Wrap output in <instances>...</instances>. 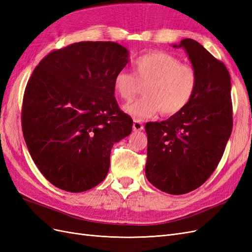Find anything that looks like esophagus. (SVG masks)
<instances>
[{"label": "esophagus", "mask_w": 252, "mask_h": 252, "mask_svg": "<svg viewBox=\"0 0 252 252\" xmlns=\"http://www.w3.org/2000/svg\"><path fill=\"white\" fill-rule=\"evenodd\" d=\"M143 128H144V125L140 120H134L133 121V130L139 131V130H142Z\"/></svg>", "instance_id": "esophagus-1"}]
</instances>
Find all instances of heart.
Masks as SVG:
<instances>
[{
    "instance_id": "b5f03b06",
    "label": "heart",
    "mask_w": 252,
    "mask_h": 252,
    "mask_svg": "<svg viewBox=\"0 0 252 252\" xmlns=\"http://www.w3.org/2000/svg\"><path fill=\"white\" fill-rule=\"evenodd\" d=\"M128 70L118 71L113 89L123 101H130L144 85V95L127 104L124 109L134 119H146L159 110L164 116H173L192 100L197 88V72L171 53L151 51L136 58Z\"/></svg>"
}]
</instances>
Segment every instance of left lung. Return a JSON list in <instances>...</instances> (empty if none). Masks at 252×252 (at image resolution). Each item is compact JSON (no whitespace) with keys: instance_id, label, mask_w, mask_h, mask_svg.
<instances>
[{"instance_id":"1","label":"left lung","mask_w":252,"mask_h":252,"mask_svg":"<svg viewBox=\"0 0 252 252\" xmlns=\"http://www.w3.org/2000/svg\"><path fill=\"white\" fill-rule=\"evenodd\" d=\"M197 72V88L186 107L168 120L149 122L145 173L170 194L199 188L216 170L232 131L230 74L225 64L191 39L180 42Z\"/></svg>"}]
</instances>
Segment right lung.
Returning a JSON list of instances; mask_svg holds the SVG:
<instances>
[{"label":"right lung","mask_w":252,"mask_h":252,"mask_svg":"<svg viewBox=\"0 0 252 252\" xmlns=\"http://www.w3.org/2000/svg\"><path fill=\"white\" fill-rule=\"evenodd\" d=\"M128 63L114 42H79L52 50L29 78L22 130L34 164L52 185L82 192L100 184L113 144L132 119L114 97L113 78Z\"/></svg>","instance_id":"add662e5"}]
</instances>
